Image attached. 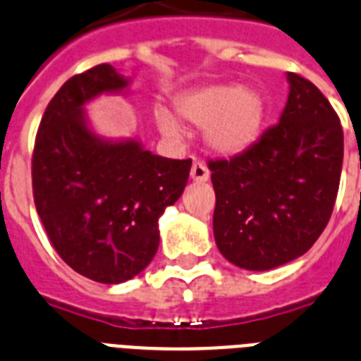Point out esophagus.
<instances>
[{
  "instance_id": "esophagus-1",
  "label": "esophagus",
  "mask_w": 361,
  "mask_h": 361,
  "mask_svg": "<svg viewBox=\"0 0 361 361\" xmlns=\"http://www.w3.org/2000/svg\"><path fill=\"white\" fill-rule=\"evenodd\" d=\"M190 178L195 181H207L209 180V169L202 159H195L190 166Z\"/></svg>"
}]
</instances>
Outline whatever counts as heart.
<instances>
[{"mask_svg": "<svg viewBox=\"0 0 361 361\" xmlns=\"http://www.w3.org/2000/svg\"><path fill=\"white\" fill-rule=\"evenodd\" d=\"M176 110L195 126H205L209 147L222 154H238L250 148L260 135L264 121V101L250 87L213 84L178 97ZM159 128L169 137H180L181 128L169 111L157 114Z\"/></svg>", "mask_w": 361, "mask_h": 361, "instance_id": "1", "label": "heart"}]
</instances>
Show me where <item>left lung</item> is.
<instances>
[{
    "label": "left lung",
    "mask_w": 361,
    "mask_h": 361,
    "mask_svg": "<svg viewBox=\"0 0 361 361\" xmlns=\"http://www.w3.org/2000/svg\"><path fill=\"white\" fill-rule=\"evenodd\" d=\"M281 121L229 159H209L216 205L214 240L238 268H277L305 255L334 211L343 128L329 99L288 73Z\"/></svg>",
    "instance_id": "left-lung-1"
}]
</instances>
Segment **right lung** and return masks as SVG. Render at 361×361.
I'll return each instance as SVG.
<instances>
[{
    "instance_id": "obj_1",
    "label": "right lung",
    "mask_w": 361,
    "mask_h": 361,
    "mask_svg": "<svg viewBox=\"0 0 361 361\" xmlns=\"http://www.w3.org/2000/svg\"><path fill=\"white\" fill-rule=\"evenodd\" d=\"M126 84L110 63L66 80L45 108L32 150V196L54 251L104 284L124 283L150 264L157 218L180 198L192 165L135 141L106 143L87 130L82 106Z\"/></svg>"
}]
</instances>
